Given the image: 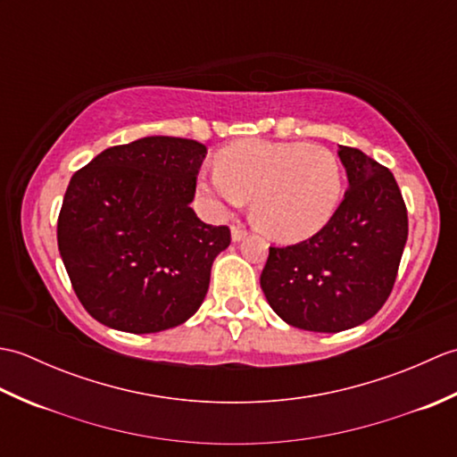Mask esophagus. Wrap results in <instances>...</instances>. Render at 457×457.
Wrapping results in <instances>:
<instances>
[{
    "mask_svg": "<svg viewBox=\"0 0 457 457\" xmlns=\"http://www.w3.org/2000/svg\"><path fill=\"white\" fill-rule=\"evenodd\" d=\"M245 237H247V231L244 228L239 226L231 228V241H234V244H239V241H244Z\"/></svg>",
    "mask_w": 457,
    "mask_h": 457,
    "instance_id": "34e87169",
    "label": "esophagus"
}]
</instances>
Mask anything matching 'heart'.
<instances>
[{
    "instance_id": "heart-1",
    "label": "heart",
    "mask_w": 457,
    "mask_h": 457,
    "mask_svg": "<svg viewBox=\"0 0 457 457\" xmlns=\"http://www.w3.org/2000/svg\"><path fill=\"white\" fill-rule=\"evenodd\" d=\"M198 187L231 212L251 200V221L269 239L295 244L318 234L342 200L344 177L332 151L303 141L247 139L218 154V170Z\"/></svg>"
}]
</instances>
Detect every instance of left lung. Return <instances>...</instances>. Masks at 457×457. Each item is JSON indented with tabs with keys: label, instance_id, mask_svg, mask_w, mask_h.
Listing matches in <instances>:
<instances>
[{
	"label": "left lung",
	"instance_id": "left-lung-1",
	"mask_svg": "<svg viewBox=\"0 0 457 457\" xmlns=\"http://www.w3.org/2000/svg\"><path fill=\"white\" fill-rule=\"evenodd\" d=\"M349 187L326 226L306 241L269 247L261 273L269 306L287 324L336 334L373 318L389 298L409 237L393 172L353 147H337Z\"/></svg>",
	"mask_w": 457,
	"mask_h": 457
}]
</instances>
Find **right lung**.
Masks as SVG:
<instances>
[{"label":"right lung","mask_w":457,"mask_h":457,"mask_svg":"<svg viewBox=\"0 0 457 457\" xmlns=\"http://www.w3.org/2000/svg\"><path fill=\"white\" fill-rule=\"evenodd\" d=\"M202 143L153 135L102 151L68 184L56 239L76 296L100 324L154 334L202 306L231 236L190 208Z\"/></svg>","instance_id":"obj_1"}]
</instances>
